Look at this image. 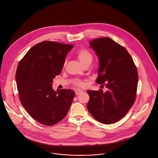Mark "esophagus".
Masks as SVG:
<instances>
[{
	"label": "esophagus",
	"instance_id": "esophagus-1",
	"mask_svg": "<svg viewBox=\"0 0 158 158\" xmlns=\"http://www.w3.org/2000/svg\"><path fill=\"white\" fill-rule=\"evenodd\" d=\"M75 94H76L77 95H80V94H81V93L83 92V91H81V90H79V89H77V90L75 91Z\"/></svg>",
	"mask_w": 158,
	"mask_h": 158
}]
</instances>
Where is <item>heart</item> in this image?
<instances>
[{
    "instance_id": "obj_1",
    "label": "heart",
    "mask_w": 158,
    "mask_h": 158,
    "mask_svg": "<svg viewBox=\"0 0 158 158\" xmlns=\"http://www.w3.org/2000/svg\"><path fill=\"white\" fill-rule=\"evenodd\" d=\"M77 57L83 65L85 64H91L93 60V56L92 54L86 49H81L78 51L77 54ZM74 85L78 87H83L86 86V82L81 80H76L74 81Z\"/></svg>"
}]
</instances>
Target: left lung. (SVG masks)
I'll return each instance as SVG.
<instances>
[{
	"mask_svg": "<svg viewBox=\"0 0 158 158\" xmlns=\"http://www.w3.org/2000/svg\"><path fill=\"white\" fill-rule=\"evenodd\" d=\"M89 44L99 60L96 82L105 85L107 90H87L90 98L87 108L101 123L112 124L126 115L135 101L137 69L127 49L112 39H95Z\"/></svg>",
	"mask_w": 158,
	"mask_h": 158,
	"instance_id": "obj_1",
	"label": "left lung"
}]
</instances>
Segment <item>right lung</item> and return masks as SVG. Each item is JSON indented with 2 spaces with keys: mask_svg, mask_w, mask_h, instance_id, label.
Instances as JSON below:
<instances>
[{
  "mask_svg": "<svg viewBox=\"0 0 158 158\" xmlns=\"http://www.w3.org/2000/svg\"><path fill=\"white\" fill-rule=\"evenodd\" d=\"M73 44L51 41L37 43L20 60L15 73L19 98L30 116L39 123L51 126L68 114L75 92L52 89Z\"/></svg>",
  "mask_w": 158,
  "mask_h": 158,
  "instance_id": "obj_1",
  "label": "right lung"
}]
</instances>
